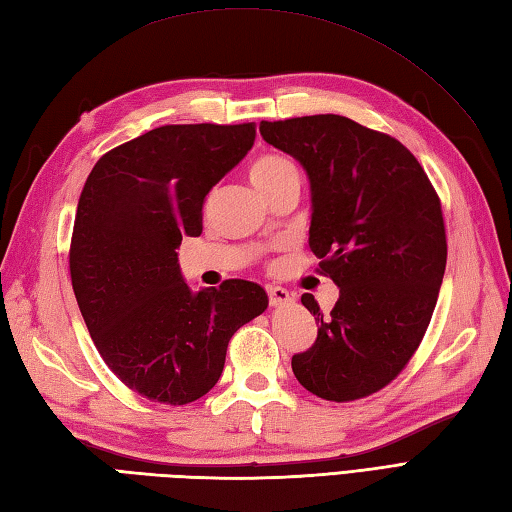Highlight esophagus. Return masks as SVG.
<instances>
[{
  "mask_svg": "<svg viewBox=\"0 0 512 512\" xmlns=\"http://www.w3.org/2000/svg\"><path fill=\"white\" fill-rule=\"evenodd\" d=\"M268 301L270 306H284V303H290L292 301V295L281 286H270L268 288Z\"/></svg>",
  "mask_w": 512,
  "mask_h": 512,
  "instance_id": "34e87169",
  "label": "esophagus"
}]
</instances>
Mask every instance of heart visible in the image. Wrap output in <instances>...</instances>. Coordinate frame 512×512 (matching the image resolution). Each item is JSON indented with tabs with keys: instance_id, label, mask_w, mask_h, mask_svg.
Segmentation results:
<instances>
[{
	"instance_id": "b5f03b06",
	"label": "heart",
	"mask_w": 512,
	"mask_h": 512,
	"mask_svg": "<svg viewBox=\"0 0 512 512\" xmlns=\"http://www.w3.org/2000/svg\"><path fill=\"white\" fill-rule=\"evenodd\" d=\"M248 178L255 184L259 193H268L270 189L279 187L281 182L290 178H299V169L295 162L281 154H262L250 162Z\"/></svg>"
}]
</instances>
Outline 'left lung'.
<instances>
[{
    "instance_id": "1",
    "label": "left lung",
    "mask_w": 512,
    "mask_h": 512,
    "mask_svg": "<svg viewBox=\"0 0 512 512\" xmlns=\"http://www.w3.org/2000/svg\"><path fill=\"white\" fill-rule=\"evenodd\" d=\"M259 132L306 169L310 248L339 286L330 314L301 297L319 332L292 372L323 400L372 396L407 367L436 308L447 266L438 193L400 140L352 118L262 121Z\"/></svg>"
}]
</instances>
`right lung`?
Wrapping results in <instances>:
<instances>
[{"mask_svg": "<svg viewBox=\"0 0 512 512\" xmlns=\"http://www.w3.org/2000/svg\"><path fill=\"white\" fill-rule=\"evenodd\" d=\"M255 143V123L162 125L107 151L76 206L70 277L96 350L151 402L187 405L220 380L226 347L268 306L264 288L226 279L193 295L178 266L182 237Z\"/></svg>", "mask_w": 512, "mask_h": 512, "instance_id": "1", "label": "right lung"}]
</instances>
